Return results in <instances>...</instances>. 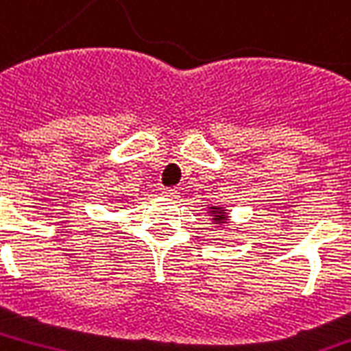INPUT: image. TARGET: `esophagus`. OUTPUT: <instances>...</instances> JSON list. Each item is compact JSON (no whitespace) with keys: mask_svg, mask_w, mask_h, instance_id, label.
<instances>
[{"mask_svg":"<svg viewBox=\"0 0 351 351\" xmlns=\"http://www.w3.org/2000/svg\"><path fill=\"white\" fill-rule=\"evenodd\" d=\"M162 193H164V197H167V199L171 200L178 199V189H176V187H165Z\"/></svg>","mask_w":351,"mask_h":351,"instance_id":"obj_1","label":"esophagus"}]
</instances>
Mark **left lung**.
Here are the masks:
<instances>
[{
	"instance_id": "1",
	"label": "left lung",
	"mask_w": 351,
	"mask_h": 351,
	"mask_svg": "<svg viewBox=\"0 0 351 351\" xmlns=\"http://www.w3.org/2000/svg\"><path fill=\"white\" fill-rule=\"evenodd\" d=\"M210 215L213 219L215 224H223L228 221V215H226V210L224 208H219V206H211L210 208Z\"/></svg>"
}]
</instances>
